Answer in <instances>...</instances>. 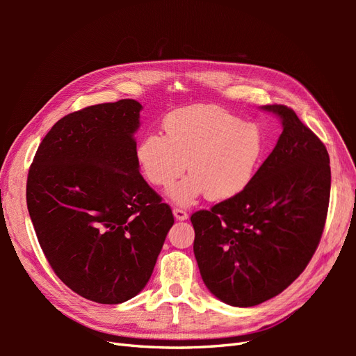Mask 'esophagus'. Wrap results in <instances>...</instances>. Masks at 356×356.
I'll use <instances>...</instances> for the list:
<instances>
[{
    "mask_svg": "<svg viewBox=\"0 0 356 356\" xmlns=\"http://www.w3.org/2000/svg\"><path fill=\"white\" fill-rule=\"evenodd\" d=\"M174 215H175V218H177L178 221H184V220L188 218L187 211L182 209V208H174Z\"/></svg>",
    "mask_w": 356,
    "mask_h": 356,
    "instance_id": "34e87169",
    "label": "esophagus"
}]
</instances>
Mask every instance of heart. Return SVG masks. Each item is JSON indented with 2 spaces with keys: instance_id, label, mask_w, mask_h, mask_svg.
<instances>
[{
  "instance_id": "obj_1",
  "label": "heart",
  "mask_w": 356,
  "mask_h": 356,
  "mask_svg": "<svg viewBox=\"0 0 356 356\" xmlns=\"http://www.w3.org/2000/svg\"><path fill=\"white\" fill-rule=\"evenodd\" d=\"M163 132L149 131L139 139L136 161L149 184L170 190L179 204H191L202 195L215 202L229 200L251 186L264 154V138L255 123L215 106H188L168 114Z\"/></svg>"
}]
</instances>
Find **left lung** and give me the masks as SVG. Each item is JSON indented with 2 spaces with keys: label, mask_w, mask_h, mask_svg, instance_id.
Returning <instances> with one entry per match:
<instances>
[{
  "label": "left lung",
  "mask_w": 356,
  "mask_h": 356,
  "mask_svg": "<svg viewBox=\"0 0 356 356\" xmlns=\"http://www.w3.org/2000/svg\"><path fill=\"white\" fill-rule=\"evenodd\" d=\"M284 131L242 195L191 215L204 285L224 303L251 307L305 270L325 227L331 169L324 143L286 105H264Z\"/></svg>",
  "instance_id": "obj_1"
}]
</instances>
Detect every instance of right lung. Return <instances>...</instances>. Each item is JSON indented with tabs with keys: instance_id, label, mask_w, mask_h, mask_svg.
<instances>
[{
	"instance_id": "1",
	"label": "right lung",
	"mask_w": 356,
	"mask_h": 356,
	"mask_svg": "<svg viewBox=\"0 0 356 356\" xmlns=\"http://www.w3.org/2000/svg\"><path fill=\"white\" fill-rule=\"evenodd\" d=\"M141 108L122 99L62 117L28 172L26 203L42 252L63 284L95 303L135 297L174 224L138 169Z\"/></svg>"
}]
</instances>
